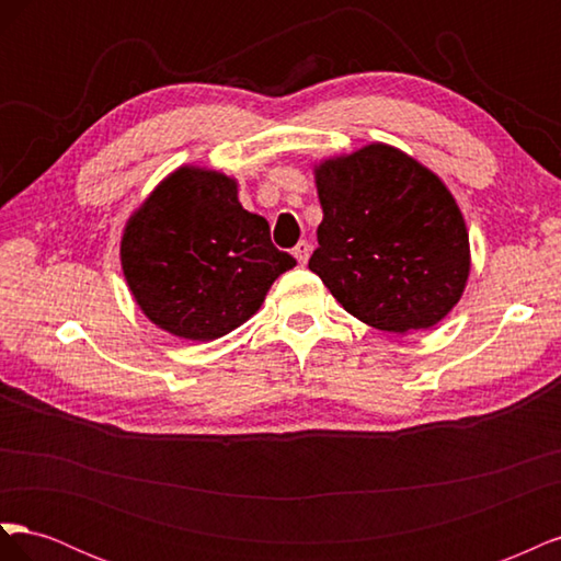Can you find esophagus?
<instances>
[{
    "label": "esophagus",
    "mask_w": 561,
    "mask_h": 561,
    "mask_svg": "<svg viewBox=\"0 0 561 561\" xmlns=\"http://www.w3.org/2000/svg\"><path fill=\"white\" fill-rule=\"evenodd\" d=\"M293 254H295L299 264H307V262H309V257H311V245H309L307 241H299V243L295 245Z\"/></svg>",
    "instance_id": "obj_1"
}]
</instances>
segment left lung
Returning a JSON list of instances; mask_svg holds the SVG:
<instances>
[{
  "label": "left lung",
  "mask_w": 561,
  "mask_h": 561,
  "mask_svg": "<svg viewBox=\"0 0 561 561\" xmlns=\"http://www.w3.org/2000/svg\"><path fill=\"white\" fill-rule=\"evenodd\" d=\"M322 208L309 268L358 320L390 334L437 325L463 297L470 239L443 178L369 142L313 163Z\"/></svg>",
  "instance_id": "1"
}]
</instances>
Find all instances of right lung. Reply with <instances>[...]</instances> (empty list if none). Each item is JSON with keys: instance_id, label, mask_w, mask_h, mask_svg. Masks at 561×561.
I'll use <instances>...</instances> for the list:
<instances>
[{"instance_id": "right-lung-1", "label": "right lung", "mask_w": 561, "mask_h": 561, "mask_svg": "<svg viewBox=\"0 0 561 561\" xmlns=\"http://www.w3.org/2000/svg\"><path fill=\"white\" fill-rule=\"evenodd\" d=\"M122 268L140 311L186 342L241 328L297 266L239 201V180L208 165L168 173L126 219Z\"/></svg>"}]
</instances>
